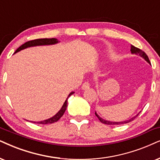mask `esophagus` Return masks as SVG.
<instances>
[{
	"instance_id": "obj_1",
	"label": "esophagus",
	"mask_w": 160,
	"mask_h": 160,
	"mask_svg": "<svg viewBox=\"0 0 160 160\" xmlns=\"http://www.w3.org/2000/svg\"><path fill=\"white\" fill-rule=\"evenodd\" d=\"M89 86H90L89 82L86 81V82H84L83 84L82 85V89H86V88H89Z\"/></svg>"
}]
</instances>
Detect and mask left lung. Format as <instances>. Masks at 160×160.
<instances>
[{
  "label": "left lung",
  "instance_id": "8db88e82",
  "mask_svg": "<svg viewBox=\"0 0 160 160\" xmlns=\"http://www.w3.org/2000/svg\"><path fill=\"white\" fill-rule=\"evenodd\" d=\"M131 53L139 54V55H140L141 57H142V58H144V59H145V60H146V61H148V62H149V63H151L150 60H149L147 54H145V52H143L142 50H141L140 48L135 47V46H131ZM138 114H137V116H135V117H132V118H131L130 120H128L123 121V122H109V121H106V120H102V119L100 118V117H99L98 115L96 114V112H95V115H96V116L98 117V119H99V120H100V122H102V123H104V124H107V125H121V124H125V123H128V122H131V121L134 120V119L136 118V117H137V116H138Z\"/></svg>",
  "mask_w": 160,
  "mask_h": 160
}]
</instances>
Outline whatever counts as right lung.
Returning <instances> with one entry per match:
<instances>
[{
	"instance_id": "1",
	"label": "right lung",
	"mask_w": 160,
	"mask_h": 160,
	"mask_svg": "<svg viewBox=\"0 0 160 160\" xmlns=\"http://www.w3.org/2000/svg\"><path fill=\"white\" fill-rule=\"evenodd\" d=\"M58 42V40L55 39V38H41V39H35V40H29V41L26 42L25 43H23V45H21L19 48L16 50L15 53L16 52L21 51V50L23 49V48H26L27 47H30V46H40V45H50V44H54L57 43ZM72 94H74V92H71L68 97L66 99L64 104L62 105V108L59 112H58V114L56 115H54L53 117L52 118L48 119V120H43V121H40V122H33L34 123H38V124H49V123H54L57 122L58 120H60V118L61 117L62 115H63L64 112H66V109L67 108V104H68V98L72 95Z\"/></svg>"
}]
</instances>
